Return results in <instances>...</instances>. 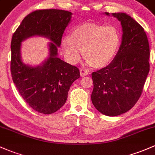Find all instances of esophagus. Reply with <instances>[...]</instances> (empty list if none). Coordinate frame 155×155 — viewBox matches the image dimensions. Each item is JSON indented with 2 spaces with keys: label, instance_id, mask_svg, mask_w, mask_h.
Segmentation results:
<instances>
[{
  "label": "esophagus",
  "instance_id": "1",
  "mask_svg": "<svg viewBox=\"0 0 155 155\" xmlns=\"http://www.w3.org/2000/svg\"><path fill=\"white\" fill-rule=\"evenodd\" d=\"M80 73H81V75L82 76V77H85V76L88 75V74H89V71H88L87 70H86V69H81V70H80Z\"/></svg>",
  "mask_w": 155,
  "mask_h": 155
}]
</instances>
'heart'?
Listing matches in <instances>:
<instances>
[{
    "label": "heart",
    "mask_w": 155,
    "mask_h": 155,
    "mask_svg": "<svg viewBox=\"0 0 155 155\" xmlns=\"http://www.w3.org/2000/svg\"><path fill=\"white\" fill-rule=\"evenodd\" d=\"M120 44V32L115 26L85 23L73 28L70 38L63 39L62 49L71 64H77L84 50L86 64L103 68L114 59Z\"/></svg>",
    "instance_id": "b5f03b06"
}]
</instances>
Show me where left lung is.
Masks as SVG:
<instances>
[{
    "label": "left lung",
    "mask_w": 155,
    "mask_h": 155,
    "mask_svg": "<svg viewBox=\"0 0 155 155\" xmlns=\"http://www.w3.org/2000/svg\"><path fill=\"white\" fill-rule=\"evenodd\" d=\"M111 15L120 21L122 42L110 64L91 74V102L98 111L113 117L130 110L141 96L150 51L146 32L137 21L126 13Z\"/></svg>",
    "instance_id": "obj_1"
}]
</instances>
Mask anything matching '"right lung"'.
Instances as JSON below:
<instances>
[{
  "mask_svg": "<svg viewBox=\"0 0 155 155\" xmlns=\"http://www.w3.org/2000/svg\"><path fill=\"white\" fill-rule=\"evenodd\" d=\"M71 15L54 9L32 12L24 18L12 38V81L23 99L39 113L50 114L61 109L71 84L81 77L78 68L58 58V49ZM32 36H42L52 41L49 57L37 67L24 64L20 56L21 43Z\"/></svg>",
  "mask_w": 155,
  "mask_h": 155,
  "instance_id": "right-lung-1",
  "label": "right lung"
}]
</instances>
